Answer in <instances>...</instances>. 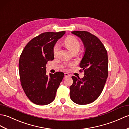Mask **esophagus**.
<instances>
[{
	"label": "esophagus",
	"mask_w": 129,
	"mask_h": 129,
	"mask_svg": "<svg viewBox=\"0 0 129 129\" xmlns=\"http://www.w3.org/2000/svg\"><path fill=\"white\" fill-rule=\"evenodd\" d=\"M70 75L68 73H64V76H65V77H70Z\"/></svg>",
	"instance_id": "34e87169"
}]
</instances>
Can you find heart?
Instances as JSON below:
<instances>
[{"instance_id": "1", "label": "heart", "mask_w": 129, "mask_h": 129, "mask_svg": "<svg viewBox=\"0 0 129 129\" xmlns=\"http://www.w3.org/2000/svg\"><path fill=\"white\" fill-rule=\"evenodd\" d=\"M66 47L73 53L78 52L81 47V44L78 39L73 36H68L64 41ZM60 49L59 44H56L53 49V54L55 56L57 55Z\"/></svg>"}]
</instances>
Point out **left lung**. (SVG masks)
Here are the masks:
<instances>
[{
    "label": "left lung",
    "mask_w": 129,
    "mask_h": 129,
    "mask_svg": "<svg viewBox=\"0 0 129 129\" xmlns=\"http://www.w3.org/2000/svg\"><path fill=\"white\" fill-rule=\"evenodd\" d=\"M71 33L80 37L84 44L85 52L80 67L85 75L81 79L72 76L70 96L74 103L85 105L93 102L103 91L108 74V54L100 39L91 33L85 31Z\"/></svg>",
    "instance_id": "obj_1"
}]
</instances>
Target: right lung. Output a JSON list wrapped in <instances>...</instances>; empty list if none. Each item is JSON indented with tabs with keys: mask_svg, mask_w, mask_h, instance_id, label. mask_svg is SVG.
<instances>
[{
	"mask_svg": "<svg viewBox=\"0 0 129 129\" xmlns=\"http://www.w3.org/2000/svg\"><path fill=\"white\" fill-rule=\"evenodd\" d=\"M65 33L47 32L40 34L26 44L20 56L21 84L26 96L37 105L52 102L64 77V74L60 71L47 75L46 64L54 59V46Z\"/></svg>",
	"mask_w": 129,
	"mask_h": 129,
	"instance_id": "obj_1",
	"label": "right lung"
}]
</instances>
